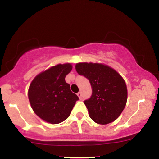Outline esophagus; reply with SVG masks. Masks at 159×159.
<instances>
[{
	"instance_id": "obj_1",
	"label": "esophagus",
	"mask_w": 159,
	"mask_h": 159,
	"mask_svg": "<svg viewBox=\"0 0 159 159\" xmlns=\"http://www.w3.org/2000/svg\"><path fill=\"white\" fill-rule=\"evenodd\" d=\"M77 96H78V97H79L80 99H81V96H82V95H81V92H78V93H77Z\"/></svg>"
}]
</instances>
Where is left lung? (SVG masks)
Wrapping results in <instances>:
<instances>
[{
  "instance_id": "1",
  "label": "left lung",
  "mask_w": 159,
  "mask_h": 159,
  "mask_svg": "<svg viewBox=\"0 0 159 159\" xmlns=\"http://www.w3.org/2000/svg\"><path fill=\"white\" fill-rule=\"evenodd\" d=\"M77 72L90 82L92 96L85 100L90 117L105 125L120 116L127 102V87L120 75L108 66L99 63H78Z\"/></svg>"
}]
</instances>
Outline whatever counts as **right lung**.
<instances>
[{"instance_id":"add662e5","label":"right lung","mask_w":159,"mask_h":159,"mask_svg":"<svg viewBox=\"0 0 159 159\" xmlns=\"http://www.w3.org/2000/svg\"><path fill=\"white\" fill-rule=\"evenodd\" d=\"M72 69L71 63L57 64L40 72L30 83L28 89L30 106L47 123L58 124L66 120L78 100L65 81Z\"/></svg>"}]
</instances>
